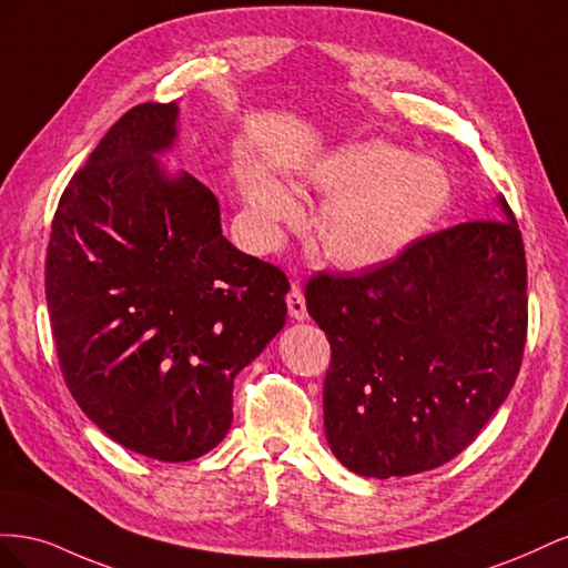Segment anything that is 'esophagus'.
Here are the masks:
<instances>
[{"label": "esophagus", "instance_id": "obj_1", "mask_svg": "<svg viewBox=\"0 0 568 568\" xmlns=\"http://www.w3.org/2000/svg\"><path fill=\"white\" fill-rule=\"evenodd\" d=\"M286 305H288V315H291V320H307L305 298H303V291H301L298 286H291L288 296H286Z\"/></svg>", "mask_w": 568, "mask_h": 568}]
</instances>
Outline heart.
Segmentation results:
<instances>
[{
    "label": "heart",
    "instance_id": "obj_1",
    "mask_svg": "<svg viewBox=\"0 0 568 568\" xmlns=\"http://www.w3.org/2000/svg\"><path fill=\"white\" fill-rule=\"evenodd\" d=\"M301 184L326 203L317 220L322 255L338 270L365 272L398 261L448 209V170L386 142H355L324 153L303 170ZM251 211L265 225H291L301 205L265 170L242 182Z\"/></svg>",
    "mask_w": 568,
    "mask_h": 568
}]
</instances>
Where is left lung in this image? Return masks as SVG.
<instances>
[{
  "label": "left lung",
  "instance_id": "obj_1",
  "mask_svg": "<svg viewBox=\"0 0 568 568\" xmlns=\"http://www.w3.org/2000/svg\"><path fill=\"white\" fill-rule=\"evenodd\" d=\"M500 220L424 236L353 277L317 274L307 313L332 343L324 432L343 467L390 478L436 469L478 436L521 367L526 253Z\"/></svg>",
  "mask_w": 568,
  "mask_h": 568
}]
</instances>
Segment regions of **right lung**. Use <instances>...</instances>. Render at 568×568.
<instances>
[{
  "instance_id": "add662e5",
  "label": "right lung",
  "mask_w": 568,
  "mask_h": 568,
  "mask_svg": "<svg viewBox=\"0 0 568 568\" xmlns=\"http://www.w3.org/2000/svg\"><path fill=\"white\" fill-rule=\"evenodd\" d=\"M180 106L142 104L59 201L47 307L68 390L101 432L161 462L227 436L234 376L286 322V274L234 248L209 186L161 156Z\"/></svg>"
}]
</instances>
